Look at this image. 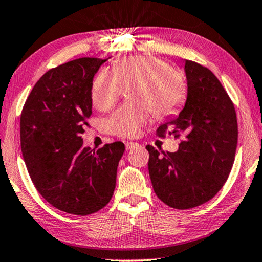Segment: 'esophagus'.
<instances>
[{"mask_svg":"<svg viewBox=\"0 0 262 262\" xmlns=\"http://www.w3.org/2000/svg\"><path fill=\"white\" fill-rule=\"evenodd\" d=\"M139 144L138 142H134V141H127L125 142V148L128 149V151H130V149H133L135 147H138Z\"/></svg>","mask_w":262,"mask_h":262,"instance_id":"obj_1","label":"esophagus"}]
</instances>
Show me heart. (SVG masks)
Returning a JSON list of instances; mask_svg holds the SVG:
<instances>
[{
	"mask_svg": "<svg viewBox=\"0 0 262 262\" xmlns=\"http://www.w3.org/2000/svg\"><path fill=\"white\" fill-rule=\"evenodd\" d=\"M132 87L133 103L117 107L107 118L109 133L123 138L137 137L148 121L172 114L186 95L183 76L165 62L152 56H134L116 62L109 72H100L92 82L91 99L99 111L118 102L122 90Z\"/></svg>",
	"mask_w": 262,
	"mask_h": 262,
	"instance_id": "b5f03b06",
	"label": "heart"
}]
</instances>
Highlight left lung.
<instances>
[{"mask_svg":"<svg viewBox=\"0 0 262 262\" xmlns=\"http://www.w3.org/2000/svg\"><path fill=\"white\" fill-rule=\"evenodd\" d=\"M184 72L186 104L157 129L158 137L182 139L179 151L159 152L146 146L155 193L177 210L200 206L222 189L231 171L238 137L235 106L217 76L189 60Z\"/></svg>","mask_w":262,"mask_h":262,"instance_id":"1","label":"left lung"}]
</instances>
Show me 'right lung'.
<instances>
[{
	"label": "right lung",
	"mask_w": 262,
	"mask_h": 262,
	"mask_svg": "<svg viewBox=\"0 0 262 262\" xmlns=\"http://www.w3.org/2000/svg\"><path fill=\"white\" fill-rule=\"evenodd\" d=\"M106 60L82 57L48 71L27 97L20 141L27 171L52 206L75 215L102 210L113 198L121 141L83 147L81 134L92 114L91 89Z\"/></svg>",
	"instance_id": "1"
}]
</instances>
